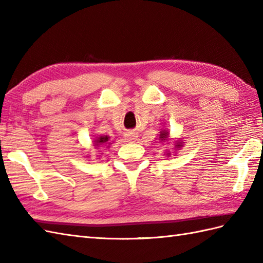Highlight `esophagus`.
Masks as SVG:
<instances>
[{"label":"esophagus","mask_w":263,"mask_h":263,"mask_svg":"<svg viewBox=\"0 0 263 263\" xmlns=\"http://www.w3.org/2000/svg\"><path fill=\"white\" fill-rule=\"evenodd\" d=\"M124 137H125V140H127V141H135L138 136L135 132H126Z\"/></svg>","instance_id":"1"}]
</instances>
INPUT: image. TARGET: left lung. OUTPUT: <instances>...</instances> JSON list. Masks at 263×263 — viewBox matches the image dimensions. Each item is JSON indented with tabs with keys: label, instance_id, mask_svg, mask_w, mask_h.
<instances>
[{
	"label": "left lung",
	"instance_id": "obj_1",
	"mask_svg": "<svg viewBox=\"0 0 263 263\" xmlns=\"http://www.w3.org/2000/svg\"><path fill=\"white\" fill-rule=\"evenodd\" d=\"M159 138V140H160V142H168L170 140H171V139H170V132L168 131H167V130H161L160 132H159V136H158ZM183 143L184 142H182V141H180V140H176V141H174V149H178V150H180V148H182L183 147ZM176 153V152H175ZM164 155H166V156H168V157H170V156L172 155L170 152H168V150H166V153L164 154Z\"/></svg>",
	"mask_w": 263,
	"mask_h": 263
}]
</instances>
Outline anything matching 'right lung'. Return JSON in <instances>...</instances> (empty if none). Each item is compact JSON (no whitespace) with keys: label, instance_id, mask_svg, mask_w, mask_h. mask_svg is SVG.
<instances>
[{"label":"right lung","instance_id":"right-lung-1","mask_svg":"<svg viewBox=\"0 0 263 263\" xmlns=\"http://www.w3.org/2000/svg\"><path fill=\"white\" fill-rule=\"evenodd\" d=\"M106 146V144H108L107 147H109V144H111V142H109V137L108 136H99L96 137V139L93 140V147L97 148L100 146Z\"/></svg>","mask_w":263,"mask_h":263}]
</instances>
